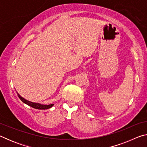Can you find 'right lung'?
Instances as JSON below:
<instances>
[{
	"label": "right lung",
	"instance_id": "right-lung-1",
	"mask_svg": "<svg viewBox=\"0 0 147 147\" xmlns=\"http://www.w3.org/2000/svg\"><path fill=\"white\" fill-rule=\"evenodd\" d=\"M17 95H18L19 98L21 99V100L23 102V103L27 104V105H28L29 106L32 107V108H34L35 109H49L52 108L54 106L53 104H49V105H45V104H39V103H36V102H32L30 101H28L26 100L25 98H24L23 97H22V96L20 95V94L17 93Z\"/></svg>",
	"mask_w": 147,
	"mask_h": 147
}]
</instances>
